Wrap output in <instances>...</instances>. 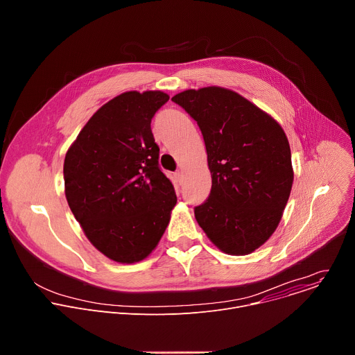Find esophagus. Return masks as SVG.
Returning a JSON list of instances; mask_svg holds the SVG:
<instances>
[{
    "instance_id": "obj_1",
    "label": "esophagus",
    "mask_w": 355,
    "mask_h": 355,
    "mask_svg": "<svg viewBox=\"0 0 355 355\" xmlns=\"http://www.w3.org/2000/svg\"><path fill=\"white\" fill-rule=\"evenodd\" d=\"M175 177H177L178 182H181V180H182V177H184V175H182V171H180V170H178V171L175 173Z\"/></svg>"
}]
</instances>
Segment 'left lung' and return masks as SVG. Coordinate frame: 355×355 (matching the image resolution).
Returning <instances> with one entry per match:
<instances>
[{"mask_svg":"<svg viewBox=\"0 0 355 355\" xmlns=\"http://www.w3.org/2000/svg\"><path fill=\"white\" fill-rule=\"evenodd\" d=\"M204 136L212 188L195 219L226 254L245 256L279 225L291 193V147L281 125L240 94L222 87L171 98Z\"/></svg>","mask_w":355,"mask_h":355,"instance_id":"1","label":"left lung"}]
</instances>
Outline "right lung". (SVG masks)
<instances>
[{
  "instance_id": "add662e5",
  "label": "right lung",
  "mask_w": 355,
  "mask_h": 355,
  "mask_svg": "<svg viewBox=\"0 0 355 355\" xmlns=\"http://www.w3.org/2000/svg\"><path fill=\"white\" fill-rule=\"evenodd\" d=\"M168 99L163 91H128L112 98L66 153L69 207L91 244L116 263L144 260L157 247L177 204L150 128Z\"/></svg>"
}]
</instances>
